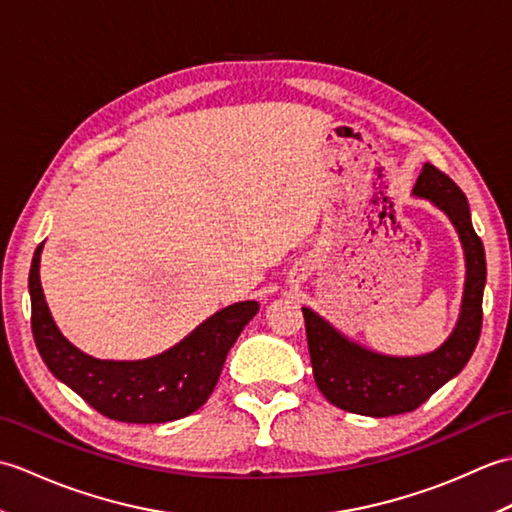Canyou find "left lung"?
I'll list each match as a JSON object with an SVG mask.
<instances>
[{
	"instance_id": "left-lung-1",
	"label": "left lung",
	"mask_w": 512,
	"mask_h": 512,
	"mask_svg": "<svg viewBox=\"0 0 512 512\" xmlns=\"http://www.w3.org/2000/svg\"><path fill=\"white\" fill-rule=\"evenodd\" d=\"M413 195L447 213L464 248L462 308L449 339L422 356H387L350 341L317 312L303 308L317 387L334 407L361 416L387 418L418 409L462 372L480 341L486 255L473 228L466 195L447 173L429 162H424Z\"/></svg>"
}]
</instances>
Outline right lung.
Segmentation results:
<instances>
[{"instance_id": "right-lung-1", "label": "right lung", "mask_w": 512, "mask_h": 512, "mask_svg": "<svg viewBox=\"0 0 512 512\" xmlns=\"http://www.w3.org/2000/svg\"><path fill=\"white\" fill-rule=\"evenodd\" d=\"M41 248L43 244L35 250L28 277L37 350L61 383L118 422H171L198 411L213 394L226 354L259 310L257 301H239L215 312L158 356L145 361H101L74 347L54 323L39 281Z\"/></svg>"}]
</instances>
